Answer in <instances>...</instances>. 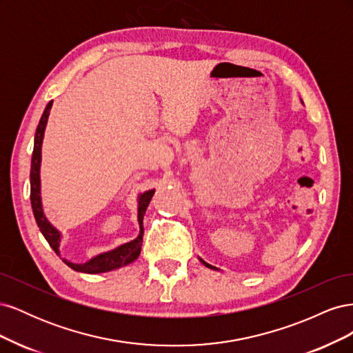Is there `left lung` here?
Instances as JSON below:
<instances>
[{
  "label": "left lung",
  "instance_id": "left-lung-1",
  "mask_svg": "<svg viewBox=\"0 0 353 353\" xmlns=\"http://www.w3.org/2000/svg\"><path fill=\"white\" fill-rule=\"evenodd\" d=\"M200 261H201V259H200ZM201 263H203V265H206V266H208V268H210V270H218V268H215V266H212V265L206 263L205 261H201Z\"/></svg>",
  "mask_w": 353,
  "mask_h": 353
}]
</instances>
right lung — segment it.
Listing matches in <instances>:
<instances>
[{"label": "right lung", "instance_id": "right-lung-1", "mask_svg": "<svg viewBox=\"0 0 353 353\" xmlns=\"http://www.w3.org/2000/svg\"><path fill=\"white\" fill-rule=\"evenodd\" d=\"M51 105H52V101H50L47 104V108L41 116L39 123L37 126V132H35L34 152H32V162H30V205H32V210H34V216H35V221L42 232V236L46 237V240L51 245V249L54 250L57 254H60L59 245L61 241V234L48 222V219L44 215V210H42V203H41V179H39L41 145H42V138H44L46 125L48 121ZM153 194H154V190H148V191H145V193L140 194V197H138V223H140V234H138V237L135 240H132L130 243H125L110 252H104V253L94 256L92 259H90L85 263H73L66 259H63V262H65L68 266H70L72 270L78 271V272H85V274L108 272V271L117 270V268H121V266H125L128 263L134 262L138 256H140V252H141L143 234H144L143 219H144L148 203H150Z\"/></svg>", "mask_w": 353, "mask_h": 353}]
</instances>
